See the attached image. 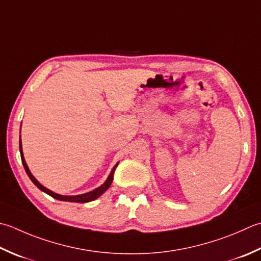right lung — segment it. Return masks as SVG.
I'll use <instances>...</instances> for the list:
<instances>
[{"instance_id":"right-lung-1","label":"right lung","mask_w":261,"mask_h":261,"mask_svg":"<svg viewBox=\"0 0 261 261\" xmlns=\"http://www.w3.org/2000/svg\"><path fill=\"white\" fill-rule=\"evenodd\" d=\"M20 130H21V127H20ZM21 132V131H20ZM19 149H20V155H21V161H22V164H23V167L25 170V173H27L28 176L30 180H32V182L34 183V185L37 187L39 190H42L43 192L47 193L48 196L53 197L54 199H58V200H61V201H69V202H89V201H93L95 200V199H97L98 197H100L103 193L109 189L112 185V181H113V175H114V171L116 166L119 165V162L116 163V164L114 165V167L112 168V171L110 173L109 177L106 178V181L101 185L100 187L96 188L95 190L93 191H89V192H86V193H83V195H78V196H63V195H59V193H55L53 191H50L49 189L45 188L44 186L40 185V183L36 180L35 176L32 174V172H30L29 167L27 165V163H25L24 161V157H23V151H22V142H21V135H20V140H19Z\"/></svg>"}]
</instances>
